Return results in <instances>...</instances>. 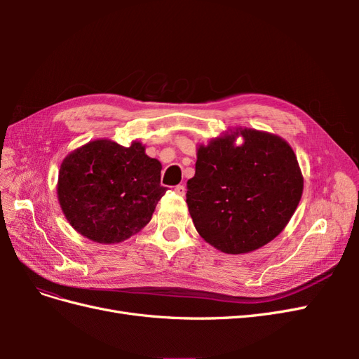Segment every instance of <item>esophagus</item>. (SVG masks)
Instances as JSON below:
<instances>
[{
	"label": "esophagus",
	"instance_id": "1",
	"mask_svg": "<svg viewBox=\"0 0 359 359\" xmlns=\"http://www.w3.org/2000/svg\"><path fill=\"white\" fill-rule=\"evenodd\" d=\"M173 190H175L178 196H184V194H186V186H182V184H180V186H177Z\"/></svg>",
	"mask_w": 359,
	"mask_h": 359
}]
</instances>
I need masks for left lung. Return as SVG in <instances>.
<instances>
[{
  "mask_svg": "<svg viewBox=\"0 0 359 359\" xmlns=\"http://www.w3.org/2000/svg\"><path fill=\"white\" fill-rule=\"evenodd\" d=\"M243 137L238 147L234 140ZM298 160L285 139L236 128L198 148L196 172L187 181V205L206 243L241 255L273 241L302 196Z\"/></svg>",
  "mask_w": 359,
  "mask_h": 359,
  "instance_id": "8db88e82",
  "label": "left lung"
}]
</instances>
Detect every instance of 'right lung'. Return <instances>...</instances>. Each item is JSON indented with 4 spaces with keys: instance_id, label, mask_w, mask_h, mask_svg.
Masks as SVG:
<instances>
[{
    "instance_id": "add662e5",
    "label": "right lung",
    "mask_w": 359,
    "mask_h": 359,
    "mask_svg": "<svg viewBox=\"0 0 359 359\" xmlns=\"http://www.w3.org/2000/svg\"><path fill=\"white\" fill-rule=\"evenodd\" d=\"M161 163L133 142L118 145L91 140L62 160L58 201L73 229L94 243L115 244L149 223L166 193L160 184Z\"/></svg>"
}]
</instances>
